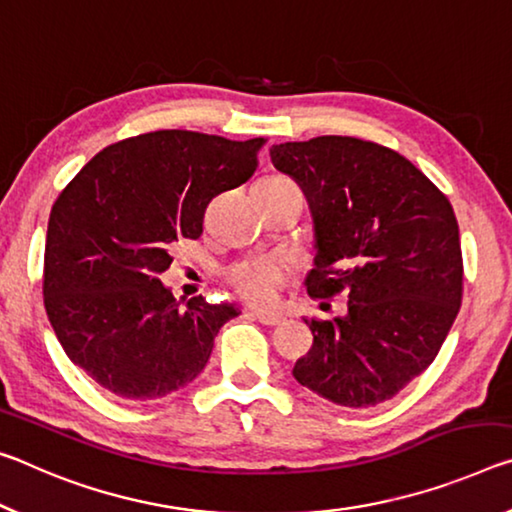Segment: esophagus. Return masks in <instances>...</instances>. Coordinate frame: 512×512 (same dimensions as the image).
Returning <instances> with one entry per match:
<instances>
[{"instance_id": "34e87169", "label": "esophagus", "mask_w": 512, "mask_h": 512, "mask_svg": "<svg viewBox=\"0 0 512 512\" xmlns=\"http://www.w3.org/2000/svg\"><path fill=\"white\" fill-rule=\"evenodd\" d=\"M254 317L261 324H265V326H276V324H281L283 322V315L281 313H267V311H254Z\"/></svg>"}]
</instances>
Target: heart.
Segmentation results:
<instances>
[{
  "instance_id": "1",
  "label": "heart",
  "mask_w": 512,
  "mask_h": 512,
  "mask_svg": "<svg viewBox=\"0 0 512 512\" xmlns=\"http://www.w3.org/2000/svg\"><path fill=\"white\" fill-rule=\"evenodd\" d=\"M270 183H290L288 179H267ZM288 263L279 256H263L240 261L226 270V283L249 304L267 306L288 286Z\"/></svg>"
}]
</instances>
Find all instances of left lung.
Wrapping results in <instances>:
<instances>
[{"label": "left lung", "mask_w": 512, "mask_h": 512, "mask_svg": "<svg viewBox=\"0 0 512 512\" xmlns=\"http://www.w3.org/2000/svg\"><path fill=\"white\" fill-rule=\"evenodd\" d=\"M315 222L313 299L347 297V317L306 320L313 347L292 376L345 408L376 406L429 367L463 299V254L447 195L372 140L320 136L272 145Z\"/></svg>", "instance_id": "1"}]
</instances>
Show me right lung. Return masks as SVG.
Instances as JSON below:
<instances>
[{"label":"right lung","mask_w":512,"mask_h":512,"mask_svg":"<svg viewBox=\"0 0 512 512\" xmlns=\"http://www.w3.org/2000/svg\"><path fill=\"white\" fill-rule=\"evenodd\" d=\"M265 138L226 140L163 129L102 149L63 188L49 213L43 297L67 358L129 401L170 395L211 358L236 306L161 283L170 249L197 240L204 213L256 172Z\"/></svg>","instance_id":"obj_1"}]
</instances>
